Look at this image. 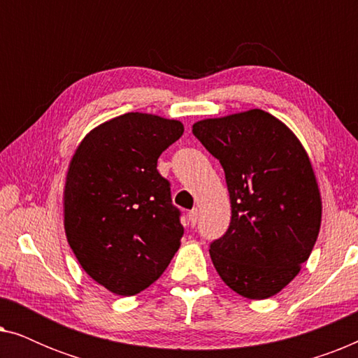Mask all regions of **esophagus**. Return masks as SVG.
Instances as JSON below:
<instances>
[{
  "instance_id": "1",
  "label": "esophagus",
  "mask_w": 358,
  "mask_h": 358,
  "mask_svg": "<svg viewBox=\"0 0 358 358\" xmlns=\"http://www.w3.org/2000/svg\"><path fill=\"white\" fill-rule=\"evenodd\" d=\"M197 220H199V210L197 208L190 210V212H189V223H190V227L197 224Z\"/></svg>"
}]
</instances>
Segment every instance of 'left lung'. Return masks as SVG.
<instances>
[{"label": "left lung", "mask_w": 358, "mask_h": 358, "mask_svg": "<svg viewBox=\"0 0 358 358\" xmlns=\"http://www.w3.org/2000/svg\"><path fill=\"white\" fill-rule=\"evenodd\" d=\"M192 134L222 164L231 203L228 231L210 246L218 275L249 300L277 295L300 273L321 228L305 146L261 109L199 120Z\"/></svg>", "instance_id": "8db88e82"}]
</instances>
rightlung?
Segmentation results:
<instances>
[{"label":"right lung","mask_w":358,"mask_h":358,"mask_svg":"<svg viewBox=\"0 0 358 358\" xmlns=\"http://www.w3.org/2000/svg\"><path fill=\"white\" fill-rule=\"evenodd\" d=\"M182 134V122L129 112L94 127L68 164V244L87 275L115 295L148 288L180 248L179 210L156 166Z\"/></svg>","instance_id":"1"}]
</instances>
